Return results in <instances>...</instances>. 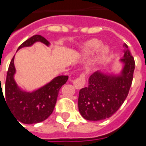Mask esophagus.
<instances>
[{"label": "esophagus", "mask_w": 146, "mask_h": 146, "mask_svg": "<svg viewBox=\"0 0 146 146\" xmlns=\"http://www.w3.org/2000/svg\"><path fill=\"white\" fill-rule=\"evenodd\" d=\"M73 85L75 86V88L76 89H81V88L84 87V86L86 84V78H85V75L82 73L80 74V76L77 77L76 79H75L73 82Z\"/></svg>", "instance_id": "obj_1"}]
</instances>
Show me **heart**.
I'll return each mask as SVG.
<instances>
[{"mask_svg": "<svg viewBox=\"0 0 146 146\" xmlns=\"http://www.w3.org/2000/svg\"><path fill=\"white\" fill-rule=\"evenodd\" d=\"M100 46H101L100 41L97 40H92L86 44L85 47H84V52L86 54H93L98 50V49L100 48ZM107 51L108 50L106 47H103L101 54L105 55L106 53H107Z\"/></svg>", "mask_w": 146, "mask_h": 146, "instance_id": "b5f03b06", "label": "heart"}]
</instances>
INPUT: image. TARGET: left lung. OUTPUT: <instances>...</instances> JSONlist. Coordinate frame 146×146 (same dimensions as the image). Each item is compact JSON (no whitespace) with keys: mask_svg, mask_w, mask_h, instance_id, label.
Returning a JSON list of instances; mask_svg holds the SVG:
<instances>
[{"mask_svg":"<svg viewBox=\"0 0 146 146\" xmlns=\"http://www.w3.org/2000/svg\"><path fill=\"white\" fill-rule=\"evenodd\" d=\"M125 47L122 76H109L96 72L89 78L87 87L80 90L78 106L85 119L99 121L110 118L127 97L133 79L135 60L126 44Z\"/></svg>","mask_w":146,"mask_h":146,"instance_id":"8db88e82","label":"left lung"}]
</instances>
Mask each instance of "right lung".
<instances>
[{
	"mask_svg": "<svg viewBox=\"0 0 146 146\" xmlns=\"http://www.w3.org/2000/svg\"><path fill=\"white\" fill-rule=\"evenodd\" d=\"M36 41L42 42L46 45L49 44V41L40 35H33L21 43L18 49L31 46ZM14 58V56L11 60L7 73L4 100H6L7 106L17 121L24 124L42 122L53 113L59 91L62 86L66 83L68 76H59L38 90L33 93H25L19 90L14 80L15 73ZM0 91L3 94L1 87Z\"/></svg>",
	"mask_w": 146,
	"mask_h": 146,
	"instance_id": "add662e5",
	"label": "right lung"
}]
</instances>
